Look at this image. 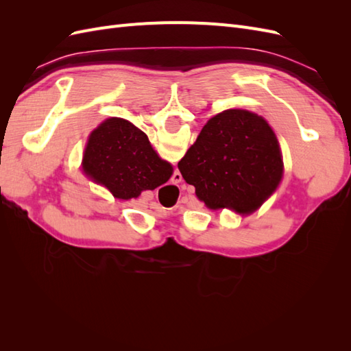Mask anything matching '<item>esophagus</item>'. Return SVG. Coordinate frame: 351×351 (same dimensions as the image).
Listing matches in <instances>:
<instances>
[{
	"instance_id": "1",
	"label": "esophagus",
	"mask_w": 351,
	"mask_h": 351,
	"mask_svg": "<svg viewBox=\"0 0 351 351\" xmlns=\"http://www.w3.org/2000/svg\"><path fill=\"white\" fill-rule=\"evenodd\" d=\"M176 176H180V174H178V173H176ZM176 182H178V180H176Z\"/></svg>"
}]
</instances>
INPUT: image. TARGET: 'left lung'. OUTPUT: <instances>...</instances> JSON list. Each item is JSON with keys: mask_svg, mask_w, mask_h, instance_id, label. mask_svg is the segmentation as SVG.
I'll use <instances>...</instances> for the list:
<instances>
[{"mask_svg": "<svg viewBox=\"0 0 351 351\" xmlns=\"http://www.w3.org/2000/svg\"><path fill=\"white\" fill-rule=\"evenodd\" d=\"M282 155L271 125L246 110H227L204 125L178 162L186 183L209 209L252 214L282 178Z\"/></svg>", "mask_w": 351, "mask_h": 351, "instance_id": "1", "label": "left lung"}]
</instances>
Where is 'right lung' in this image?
Listing matches in <instances>:
<instances>
[{
  "label": "right lung",
  "instance_id": "obj_1",
  "mask_svg": "<svg viewBox=\"0 0 351 351\" xmlns=\"http://www.w3.org/2000/svg\"><path fill=\"white\" fill-rule=\"evenodd\" d=\"M82 164L90 180L123 200L156 189L173 174V165L158 156L147 136L117 117L90 133Z\"/></svg>",
  "mask_w": 351,
  "mask_h": 351
}]
</instances>
